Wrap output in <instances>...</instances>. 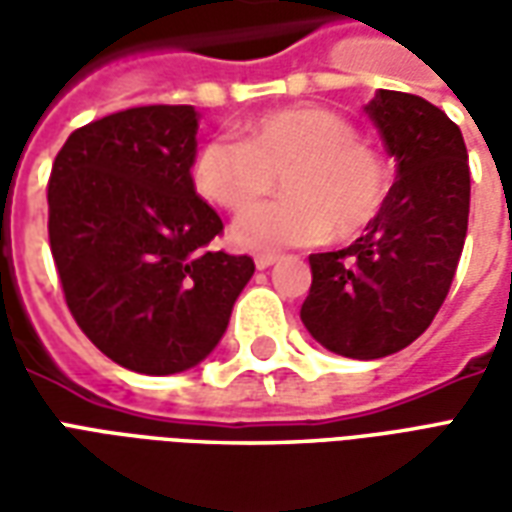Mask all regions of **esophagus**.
<instances>
[{
	"mask_svg": "<svg viewBox=\"0 0 512 512\" xmlns=\"http://www.w3.org/2000/svg\"><path fill=\"white\" fill-rule=\"evenodd\" d=\"M279 260V255H271V252H263V255L255 257V266L263 271V268H271Z\"/></svg>",
	"mask_w": 512,
	"mask_h": 512,
	"instance_id": "obj_1",
	"label": "esophagus"
}]
</instances>
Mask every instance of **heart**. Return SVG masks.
I'll use <instances>...</instances> for the list:
<instances>
[{"label": "heart", "instance_id": "obj_1", "mask_svg": "<svg viewBox=\"0 0 512 512\" xmlns=\"http://www.w3.org/2000/svg\"><path fill=\"white\" fill-rule=\"evenodd\" d=\"M279 177L289 197L256 209ZM191 183L224 211L256 209L233 224L235 246L282 249L321 244L332 230L337 238L362 233L384 208L389 169L343 115L323 106H285L246 120L241 139H208L194 153Z\"/></svg>", "mask_w": 512, "mask_h": 512}]
</instances>
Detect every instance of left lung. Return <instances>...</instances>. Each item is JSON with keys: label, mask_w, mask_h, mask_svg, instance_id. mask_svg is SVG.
I'll list each match as a JSON object with an SVG mask.
<instances>
[{"label": "left lung", "mask_w": 512, "mask_h": 512, "mask_svg": "<svg viewBox=\"0 0 512 512\" xmlns=\"http://www.w3.org/2000/svg\"><path fill=\"white\" fill-rule=\"evenodd\" d=\"M397 178L354 244L310 255L307 332L332 354L381 359L425 332L450 293L469 224L461 128L425 98L378 90L365 106Z\"/></svg>", "instance_id": "obj_1"}]
</instances>
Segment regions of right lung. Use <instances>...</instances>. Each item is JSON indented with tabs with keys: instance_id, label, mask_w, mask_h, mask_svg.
<instances>
[{
	"instance_id": "1",
	"label": "right lung",
	"mask_w": 512,
	"mask_h": 512,
	"mask_svg": "<svg viewBox=\"0 0 512 512\" xmlns=\"http://www.w3.org/2000/svg\"><path fill=\"white\" fill-rule=\"evenodd\" d=\"M194 106H134L76 128L49 178V244L93 345L145 376L200 365L222 340L249 255L211 252L224 224L191 183Z\"/></svg>"
}]
</instances>
